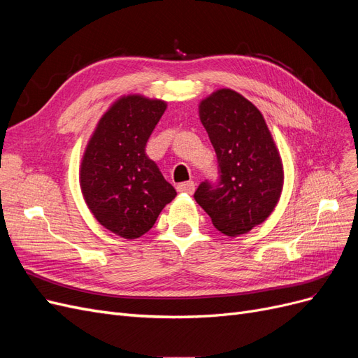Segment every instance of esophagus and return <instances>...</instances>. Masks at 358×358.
Here are the masks:
<instances>
[{
    "label": "esophagus",
    "instance_id": "1",
    "mask_svg": "<svg viewBox=\"0 0 358 358\" xmlns=\"http://www.w3.org/2000/svg\"><path fill=\"white\" fill-rule=\"evenodd\" d=\"M178 191L179 192H185V194H192L194 191H196V183H194L192 180H188V182H182L178 185Z\"/></svg>",
    "mask_w": 358,
    "mask_h": 358
}]
</instances>
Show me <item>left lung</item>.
<instances>
[{"instance_id": "8db88e82", "label": "left lung", "mask_w": 358, "mask_h": 358, "mask_svg": "<svg viewBox=\"0 0 358 358\" xmlns=\"http://www.w3.org/2000/svg\"><path fill=\"white\" fill-rule=\"evenodd\" d=\"M218 158L220 180L203 182L194 199L216 230L241 236L264 222L279 201L284 167L264 117L243 95L224 88L199 106Z\"/></svg>"}]
</instances>
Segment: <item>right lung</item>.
Masks as SVG:
<instances>
[{"label":"right lung","instance_id":"obj_1","mask_svg":"<svg viewBox=\"0 0 358 358\" xmlns=\"http://www.w3.org/2000/svg\"><path fill=\"white\" fill-rule=\"evenodd\" d=\"M167 103L131 94L117 99L95 127L80 162V188L104 229L137 239L152 229L176 189L146 155Z\"/></svg>","mask_w":358,"mask_h":358}]
</instances>
